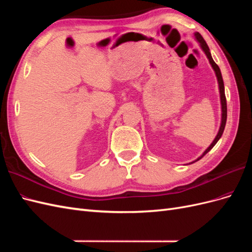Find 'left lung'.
Masks as SVG:
<instances>
[{
    "label": "left lung",
    "mask_w": 252,
    "mask_h": 252,
    "mask_svg": "<svg viewBox=\"0 0 252 252\" xmlns=\"http://www.w3.org/2000/svg\"><path fill=\"white\" fill-rule=\"evenodd\" d=\"M193 37L194 40L199 43L201 49L203 50V52L206 55V57H207L209 63L212 67L213 71H215L216 73V77H217V80H218V84H219V91H220V111H222V113H220V128H219V131L216 135L215 140L212 141V143L209 145V147L206 149L202 156H200L199 158H197L196 159H194V161L190 162L189 164L191 163H194L196 161H199V159H201L207 152H209L213 146L218 143V141L220 139V136H222L223 132H224V129H225V125H226V120H227V104H226V96H225V87H224V82H223V78H222V73H220V70L219 66L216 64L215 61H213L212 57H211V53H210V49L208 47V45L206 44L205 40L203 39V36L199 33V32H194L193 33Z\"/></svg>",
    "instance_id": "1"
}]
</instances>
